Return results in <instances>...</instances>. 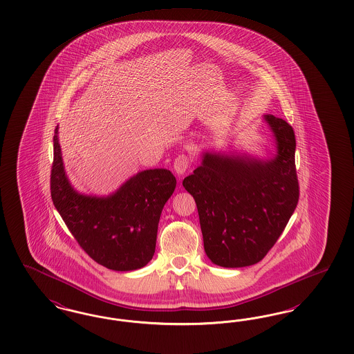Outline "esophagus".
<instances>
[{
	"instance_id": "1",
	"label": "esophagus",
	"mask_w": 354,
	"mask_h": 354,
	"mask_svg": "<svg viewBox=\"0 0 354 354\" xmlns=\"http://www.w3.org/2000/svg\"><path fill=\"white\" fill-rule=\"evenodd\" d=\"M189 167V158L185 154H180L174 160V170L178 174V176H183Z\"/></svg>"
}]
</instances>
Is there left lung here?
I'll return each instance as SVG.
<instances>
[{
	"mask_svg": "<svg viewBox=\"0 0 354 354\" xmlns=\"http://www.w3.org/2000/svg\"><path fill=\"white\" fill-rule=\"evenodd\" d=\"M263 120L275 138L272 158L204 151L201 165L184 178L198 207L205 254L221 268L263 259L297 208L295 133L272 114Z\"/></svg>",
	"mask_w": 354,
	"mask_h": 354,
	"instance_id": "obj_1",
	"label": "left lung"
}]
</instances>
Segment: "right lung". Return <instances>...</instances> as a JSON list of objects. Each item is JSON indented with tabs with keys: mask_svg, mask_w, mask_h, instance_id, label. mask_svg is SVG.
Listing matches in <instances>:
<instances>
[{
	"mask_svg": "<svg viewBox=\"0 0 354 354\" xmlns=\"http://www.w3.org/2000/svg\"><path fill=\"white\" fill-rule=\"evenodd\" d=\"M57 129L51 198L72 236L106 269L133 271L146 266L156 252L160 213L176 187L175 176L166 169L145 170L108 196L80 194L64 171Z\"/></svg>",
	"mask_w": 354,
	"mask_h": 354,
	"instance_id": "obj_1",
	"label": "right lung"
}]
</instances>
